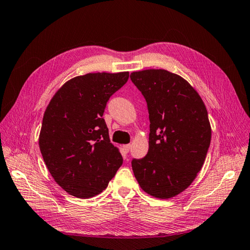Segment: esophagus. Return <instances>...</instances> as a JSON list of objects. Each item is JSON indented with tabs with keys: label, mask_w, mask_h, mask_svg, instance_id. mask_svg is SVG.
<instances>
[{
	"label": "esophagus",
	"mask_w": 250,
	"mask_h": 250,
	"mask_svg": "<svg viewBox=\"0 0 250 250\" xmlns=\"http://www.w3.org/2000/svg\"><path fill=\"white\" fill-rule=\"evenodd\" d=\"M130 149H131V145H125L124 146V151H125V153H128L129 151H130Z\"/></svg>",
	"instance_id": "1"
}]
</instances>
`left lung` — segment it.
Masks as SVG:
<instances>
[{
	"mask_svg": "<svg viewBox=\"0 0 250 250\" xmlns=\"http://www.w3.org/2000/svg\"><path fill=\"white\" fill-rule=\"evenodd\" d=\"M146 100L149 149L132 160L141 188L159 199L177 195L193 182L209 148L208 115L198 92L184 78L166 70L131 74Z\"/></svg>",
	"mask_w": 250,
	"mask_h": 250,
	"instance_id": "1",
	"label": "left lung"
}]
</instances>
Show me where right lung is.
Returning a JSON list of instances; mask_svg holds the SVG:
<instances>
[{"instance_id":"add662e5","label":"right lung","mask_w":250,"mask_h":250,"mask_svg":"<svg viewBox=\"0 0 250 250\" xmlns=\"http://www.w3.org/2000/svg\"><path fill=\"white\" fill-rule=\"evenodd\" d=\"M128 78V72L74 77L47 106L40 149L51 176L71 195L87 199L102 192L122 166L103 114Z\"/></svg>"}]
</instances>
